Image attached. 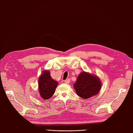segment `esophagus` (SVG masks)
I'll return each mask as SVG.
<instances>
[{"instance_id":"1","label":"esophagus","mask_w":133,"mask_h":133,"mask_svg":"<svg viewBox=\"0 0 133 133\" xmlns=\"http://www.w3.org/2000/svg\"><path fill=\"white\" fill-rule=\"evenodd\" d=\"M64 82H65V83H66V84H69L70 82V79H66V80L64 81Z\"/></svg>"}]
</instances>
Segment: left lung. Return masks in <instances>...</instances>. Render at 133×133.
<instances>
[{
    "label": "left lung",
    "mask_w": 133,
    "mask_h": 133,
    "mask_svg": "<svg viewBox=\"0 0 133 133\" xmlns=\"http://www.w3.org/2000/svg\"><path fill=\"white\" fill-rule=\"evenodd\" d=\"M73 86L79 97L87 99L99 92L101 84L97 77L84 72L79 75Z\"/></svg>",
    "instance_id": "obj_1"
}]
</instances>
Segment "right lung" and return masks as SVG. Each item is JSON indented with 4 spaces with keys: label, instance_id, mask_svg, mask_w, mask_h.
I'll return each instance as SVG.
<instances>
[{
    "label": "right lung",
    "instance_id": "add662e5",
    "mask_svg": "<svg viewBox=\"0 0 133 133\" xmlns=\"http://www.w3.org/2000/svg\"><path fill=\"white\" fill-rule=\"evenodd\" d=\"M58 82L53 79L50 73L45 70L39 79V92L43 98L48 99L54 94Z\"/></svg>",
    "mask_w": 133,
    "mask_h": 133
}]
</instances>
